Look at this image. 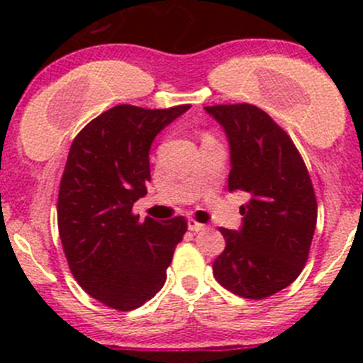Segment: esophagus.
I'll list each match as a JSON object with an SVG mask.
<instances>
[{"label":"esophagus","mask_w":363,"mask_h":363,"mask_svg":"<svg viewBox=\"0 0 363 363\" xmlns=\"http://www.w3.org/2000/svg\"><path fill=\"white\" fill-rule=\"evenodd\" d=\"M188 228L191 230V232H202V230L205 228V225H202V223L195 221L193 218L188 219Z\"/></svg>","instance_id":"obj_1"}]
</instances>
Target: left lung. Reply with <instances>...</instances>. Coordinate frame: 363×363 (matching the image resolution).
<instances>
[{
    "label": "left lung",
    "instance_id": "1",
    "mask_svg": "<svg viewBox=\"0 0 363 363\" xmlns=\"http://www.w3.org/2000/svg\"><path fill=\"white\" fill-rule=\"evenodd\" d=\"M230 144V191H244L242 226L219 228L226 247L212 263L221 286L265 298L300 276L316 228L318 203L302 156L286 131L250 104L205 107Z\"/></svg>",
    "mask_w": 363,
    "mask_h": 363
}]
</instances>
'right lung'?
I'll return each instance as SVG.
<instances>
[{
    "label": "right lung",
    "instance_id": "1",
    "mask_svg": "<svg viewBox=\"0 0 363 363\" xmlns=\"http://www.w3.org/2000/svg\"><path fill=\"white\" fill-rule=\"evenodd\" d=\"M189 107L117 105L72 142L57 196L60 237L77 283L112 309H137L158 294L188 228L182 216L140 223L131 208L147 195L152 140Z\"/></svg>",
    "mask_w": 363,
    "mask_h": 363
}]
</instances>
